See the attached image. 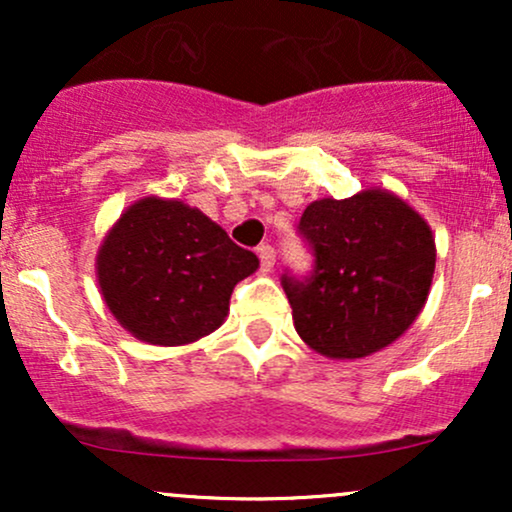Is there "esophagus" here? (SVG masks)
Returning <instances> with one entry per match:
<instances>
[{
	"label": "esophagus",
	"instance_id": "34e87169",
	"mask_svg": "<svg viewBox=\"0 0 512 512\" xmlns=\"http://www.w3.org/2000/svg\"><path fill=\"white\" fill-rule=\"evenodd\" d=\"M257 257H260V269H262V272H272L274 260H276L272 245H260V248H257Z\"/></svg>",
	"mask_w": 512,
	"mask_h": 512
}]
</instances>
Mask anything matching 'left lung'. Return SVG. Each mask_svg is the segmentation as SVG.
Wrapping results in <instances>:
<instances>
[{"label": "left lung", "instance_id": "obj_1", "mask_svg": "<svg viewBox=\"0 0 512 512\" xmlns=\"http://www.w3.org/2000/svg\"><path fill=\"white\" fill-rule=\"evenodd\" d=\"M315 264L281 276L296 332L327 358H363L409 330L436 269L428 223L387 190L317 199L298 223Z\"/></svg>", "mask_w": 512, "mask_h": 512}]
</instances>
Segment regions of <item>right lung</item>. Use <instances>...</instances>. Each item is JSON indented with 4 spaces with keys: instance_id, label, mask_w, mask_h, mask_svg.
<instances>
[{
    "instance_id": "right-lung-1",
    "label": "right lung",
    "mask_w": 512,
    "mask_h": 512,
    "mask_svg": "<svg viewBox=\"0 0 512 512\" xmlns=\"http://www.w3.org/2000/svg\"><path fill=\"white\" fill-rule=\"evenodd\" d=\"M260 267L219 223L178 199L134 202L96 257L98 286L115 320L142 342L180 346L214 332L238 281Z\"/></svg>"
}]
</instances>
